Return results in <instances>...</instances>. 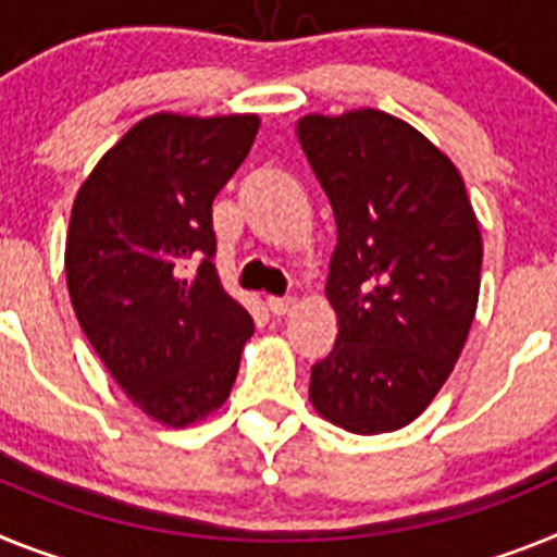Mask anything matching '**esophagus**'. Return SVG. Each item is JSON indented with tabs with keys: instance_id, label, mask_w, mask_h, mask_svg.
<instances>
[{
	"instance_id": "1",
	"label": "esophagus",
	"mask_w": 557,
	"mask_h": 557,
	"mask_svg": "<svg viewBox=\"0 0 557 557\" xmlns=\"http://www.w3.org/2000/svg\"><path fill=\"white\" fill-rule=\"evenodd\" d=\"M265 306H269L274 317H285V313H292L297 308V297H269Z\"/></svg>"
}]
</instances>
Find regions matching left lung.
<instances>
[{
    "label": "left lung",
    "mask_w": 557,
    "mask_h": 557,
    "mask_svg": "<svg viewBox=\"0 0 557 557\" xmlns=\"http://www.w3.org/2000/svg\"><path fill=\"white\" fill-rule=\"evenodd\" d=\"M297 137L338 232L325 288L338 336L311 367V404L352 434L395 432L432 404L466 347L480 224L451 159L393 114H308Z\"/></svg>",
    "instance_id": "8db88e82"
}]
</instances>
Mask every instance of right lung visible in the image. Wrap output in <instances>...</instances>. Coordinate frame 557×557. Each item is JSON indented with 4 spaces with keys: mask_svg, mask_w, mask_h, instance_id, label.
Segmentation results:
<instances>
[{
    "mask_svg": "<svg viewBox=\"0 0 557 557\" xmlns=\"http://www.w3.org/2000/svg\"><path fill=\"white\" fill-rule=\"evenodd\" d=\"M258 128L255 114L139 120L72 205L64 263L77 322L125 395L164 425L230 398L255 327L212 263V201Z\"/></svg>",
    "mask_w": 557,
    "mask_h": 557,
    "instance_id": "1",
    "label": "right lung"
}]
</instances>
